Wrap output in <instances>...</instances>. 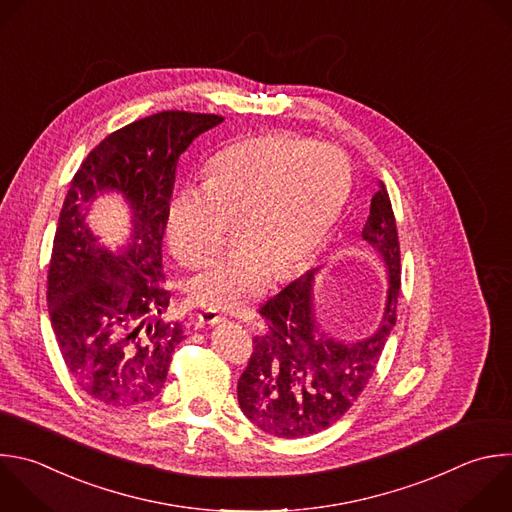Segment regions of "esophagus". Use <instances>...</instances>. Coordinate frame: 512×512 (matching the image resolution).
<instances>
[{
	"instance_id": "obj_1",
	"label": "esophagus",
	"mask_w": 512,
	"mask_h": 512,
	"mask_svg": "<svg viewBox=\"0 0 512 512\" xmlns=\"http://www.w3.org/2000/svg\"><path fill=\"white\" fill-rule=\"evenodd\" d=\"M199 317H201V321H203V323H209V325H217V323H221V321H225V319H227L221 311L211 309V307H209V309H203Z\"/></svg>"
}]
</instances>
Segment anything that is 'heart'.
Here are the masks:
<instances>
[{
	"label": "heart",
	"instance_id": "heart-1",
	"mask_svg": "<svg viewBox=\"0 0 512 512\" xmlns=\"http://www.w3.org/2000/svg\"><path fill=\"white\" fill-rule=\"evenodd\" d=\"M350 193V166L331 146L269 132L219 150L203 189H185L168 207V243L189 269L213 259L233 221L237 245L189 283L211 309L241 311L273 275L299 273L323 243Z\"/></svg>",
	"mask_w": 512,
	"mask_h": 512
}]
</instances>
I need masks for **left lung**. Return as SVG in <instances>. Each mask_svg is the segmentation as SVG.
I'll return each mask as SVG.
<instances>
[{
  "label": "left lung",
  "instance_id": "8db88e82",
  "mask_svg": "<svg viewBox=\"0 0 512 512\" xmlns=\"http://www.w3.org/2000/svg\"><path fill=\"white\" fill-rule=\"evenodd\" d=\"M388 271V295L378 329L346 342L321 329L313 307L317 269L307 271L261 309L269 331L253 337V354L237 384L243 414L277 438L317 434L342 418L372 380L396 325L400 243L384 183L372 197L362 231Z\"/></svg>",
  "mask_w": 512,
  "mask_h": 512
}]
</instances>
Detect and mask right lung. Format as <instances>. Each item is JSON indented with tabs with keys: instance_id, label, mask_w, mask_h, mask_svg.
<instances>
[{
	"instance_id": "1",
	"label": "right lung",
	"mask_w": 512,
	"mask_h": 512,
	"mask_svg": "<svg viewBox=\"0 0 512 512\" xmlns=\"http://www.w3.org/2000/svg\"><path fill=\"white\" fill-rule=\"evenodd\" d=\"M217 114L166 110L108 134L80 164L58 219L48 269V309L60 354L82 392L106 406L156 398L181 321H164L162 237L179 156ZM118 192L131 209L129 241L116 252L85 223L98 194Z\"/></svg>"
}]
</instances>
